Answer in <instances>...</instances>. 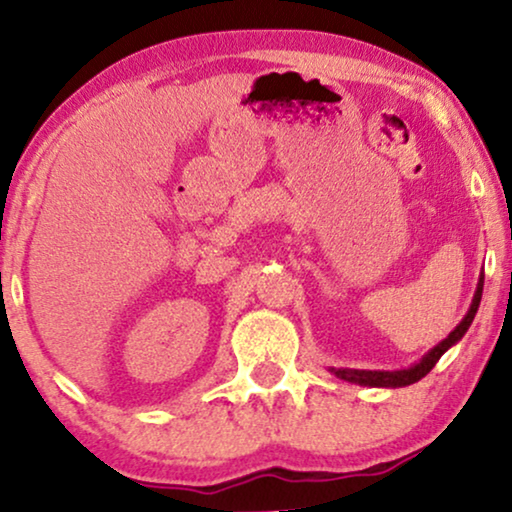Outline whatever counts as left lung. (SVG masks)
Segmentation results:
<instances>
[{
	"label": "left lung",
	"instance_id": "8db88e82",
	"mask_svg": "<svg viewBox=\"0 0 512 512\" xmlns=\"http://www.w3.org/2000/svg\"><path fill=\"white\" fill-rule=\"evenodd\" d=\"M482 282H485V277H480V284H478V291H475L473 305L464 317V321H461V324L454 328V331L447 335V338L440 342V345L433 347L431 352L417 363V366H412L408 370H396V373H384V370H347V368L345 370L333 368V373L342 377V380L356 382V384H368V387H408V384H412V382H419L424 375L431 373V368L436 366L440 356H443L447 349L454 345V342L464 338V333L468 331V326H471L475 312H478V305H480V298H482Z\"/></svg>",
	"mask_w": 512,
	"mask_h": 512
}]
</instances>
